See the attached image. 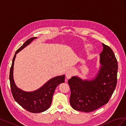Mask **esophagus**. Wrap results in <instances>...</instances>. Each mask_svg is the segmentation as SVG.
<instances>
[{
    "label": "esophagus",
    "mask_w": 126,
    "mask_h": 126,
    "mask_svg": "<svg viewBox=\"0 0 126 126\" xmlns=\"http://www.w3.org/2000/svg\"><path fill=\"white\" fill-rule=\"evenodd\" d=\"M74 72H75V71H74V69H69V70H68L67 71L66 74L67 78V79L70 78L72 77V76L74 75Z\"/></svg>",
    "instance_id": "obj_1"
}]
</instances>
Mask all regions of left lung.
Masks as SVG:
<instances>
[{
  "label": "left lung",
  "instance_id": "left-lung-1",
  "mask_svg": "<svg viewBox=\"0 0 126 126\" xmlns=\"http://www.w3.org/2000/svg\"><path fill=\"white\" fill-rule=\"evenodd\" d=\"M99 73L91 80L83 81L72 77L68 82L71 94L70 103L75 110L91 112L107 104L115 90L117 82L118 63L111 48L102 44Z\"/></svg>",
  "mask_w": 126,
  "mask_h": 126
}]
</instances>
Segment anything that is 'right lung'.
<instances>
[{
    "mask_svg": "<svg viewBox=\"0 0 126 126\" xmlns=\"http://www.w3.org/2000/svg\"><path fill=\"white\" fill-rule=\"evenodd\" d=\"M35 38L36 37H32L26 41L16 51L10 70L9 80L11 91L15 101L30 112L39 113L46 111L50 107L56 88L60 83L64 82L65 77L63 75L52 78L40 89L33 92H25L16 87L13 78L14 63L16 54Z\"/></svg>",
    "mask_w": 126,
    "mask_h": 126,
    "instance_id": "1",
    "label": "right lung"
}]
</instances>
